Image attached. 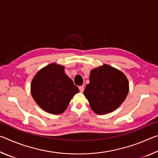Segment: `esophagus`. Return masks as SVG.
<instances>
[{
    "label": "esophagus",
    "instance_id": "obj_1",
    "mask_svg": "<svg viewBox=\"0 0 158 158\" xmlns=\"http://www.w3.org/2000/svg\"><path fill=\"white\" fill-rule=\"evenodd\" d=\"M79 89L80 92H81V93L84 92V85H81V86H79Z\"/></svg>",
    "mask_w": 158,
    "mask_h": 158
}]
</instances>
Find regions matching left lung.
<instances>
[{"mask_svg":"<svg viewBox=\"0 0 158 158\" xmlns=\"http://www.w3.org/2000/svg\"><path fill=\"white\" fill-rule=\"evenodd\" d=\"M129 91L126 76L116 68L103 65L90 71V83L84 95L92 110L103 115L116 109L123 102Z\"/></svg>","mask_w":158,"mask_h":158,"instance_id":"obj_1","label":"left lung"}]
</instances>
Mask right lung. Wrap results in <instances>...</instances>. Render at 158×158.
<instances>
[{"label":"right lung","instance_id":"add662e5","mask_svg":"<svg viewBox=\"0 0 158 158\" xmlns=\"http://www.w3.org/2000/svg\"><path fill=\"white\" fill-rule=\"evenodd\" d=\"M65 68L51 63L41 69L33 79L31 95L35 102L48 113L62 114L79 90L64 71Z\"/></svg>","mask_w":158,"mask_h":158}]
</instances>
